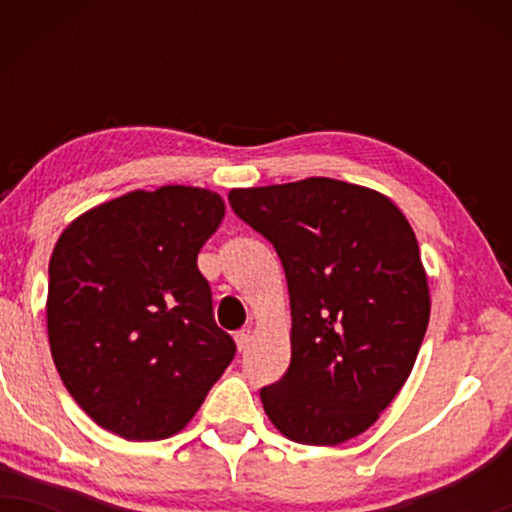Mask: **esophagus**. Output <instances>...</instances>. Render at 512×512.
<instances>
[{
    "instance_id": "1",
    "label": "esophagus",
    "mask_w": 512,
    "mask_h": 512,
    "mask_svg": "<svg viewBox=\"0 0 512 512\" xmlns=\"http://www.w3.org/2000/svg\"><path fill=\"white\" fill-rule=\"evenodd\" d=\"M249 340H251V331H249V328H242V331L235 333V342H237V349H240V352H242L244 347L249 345Z\"/></svg>"
}]
</instances>
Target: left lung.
Listing matches in <instances>:
<instances>
[{
  "instance_id": "8db88e82",
  "label": "left lung",
  "mask_w": 512,
  "mask_h": 512,
  "mask_svg": "<svg viewBox=\"0 0 512 512\" xmlns=\"http://www.w3.org/2000/svg\"><path fill=\"white\" fill-rule=\"evenodd\" d=\"M228 200L289 284L291 363L261 389L265 415L296 443L359 436L401 391L429 326L408 219L387 195L326 177L233 188Z\"/></svg>"
}]
</instances>
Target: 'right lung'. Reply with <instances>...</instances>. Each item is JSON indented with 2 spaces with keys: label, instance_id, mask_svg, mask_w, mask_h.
Instances as JSON below:
<instances>
[{
  "label": "right lung",
  "instance_id": "1",
  "mask_svg": "<svg viewBox=\"0 0 512 512\" xmlns=\"http://www.w3.org/2000/svg\"><path fill=\"white\" fill-rule=\"evenodd\" d=\"M226 205L207 188L132 191L62 230L48 263V342L81 410L125 440L191 422L235 356L198 254Z\"/></svg>",
  "mask_w": 512,
  "mask_h": 512
}]
</instances>
